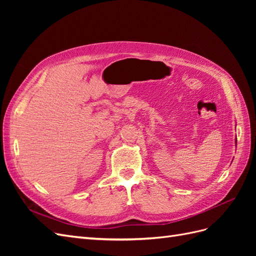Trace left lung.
<instances>
[{"instance_id":"obj_1","label":"left lung","mask_w":256,"mask_h":256,"mask_svg":"<svg viewBox=\"0 0 256 256\" xmlns=\"http://www.w3.org/2000/svg\"><path fill=\"white\" fill-rule=\"evenodd\" d=\"M236 143H237V142H236Z\"/></svg>"}]
</instances>
